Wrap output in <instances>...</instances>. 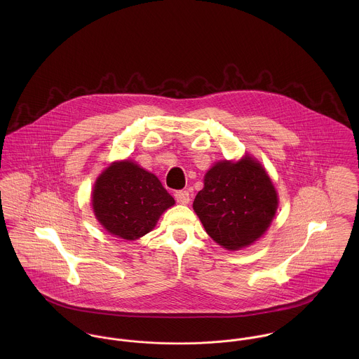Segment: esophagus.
Instances as JSON below:
<instances>
[{
  "label": "esophagus",
  "instance_id": "obj_1",
  "mask_svg": "<svg viewBox=\"0 0 359 359\" xmlns=\"http://www.w3.org/2000/svg\"><path fill=\"white\" fill-rule=\"evenodd\" d=\"M175 196V201L180 203V205H188L189 201H191V195L188 191H177L174 194Z\"/></svg>",
  "mask_w": 359,
  "mask_h": 359
}]
</instances>
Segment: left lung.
Listing matches in <instances>:
<instances>
[{
	"label": "left lung",
	"instance_id": "obj_1",
	"mask_svg": "<svg viewBox=\"0 0 359 359\" xmlns=\"http://www.w3.org/2000/svg\"><path fill=\"white\" fill-rule=\"evenodd\" d=\"M276 208L278 195L268 174L249 156L238 163L225 160L212 165L194 202L205 232L228 250L256 242Z\"/></svg>",
	"mask_w": 359,
	"mask_h": 359
}]
</instances>
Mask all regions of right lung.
Masks as SVG:
<instances>
[{"label":"right lung","instance_id":"obj_1","mask_svg":"<svg viewBox=\"0 0 359 359\" xmlns=\"http://www.w3.org/2000/svg\"><path fill=\"white\" fill-rule=\"evenodd\" d=\"M174 203L156 175L131 161L113 163L93 192L94 212L103 228L127 241L151 232L161 212Z\"/></svg>","mask_w":359,"mask_h":359}]
</instances>
